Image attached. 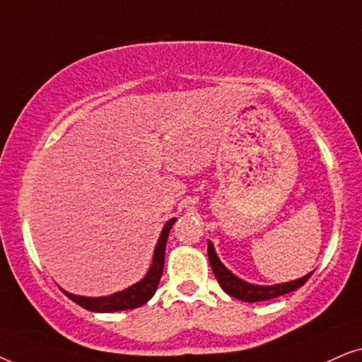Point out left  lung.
I'll return each instance as SVG.
<instances>
[{"instance_id":"left-lung-1","label":"left lung","mask_w":362,"mask_h":362,"mask_svg":"<svg viewBox=\"0 0 362 362\" xmlns=\"http://www.w3.org/2000/svg\"><path fill=\"white\" fill-rule=\"evenodd\" d=\"M207 254H209L212 272H214L216 279H217V281H219V285L222 286V290H224L227 295L234 296V298H237V300L249 301V303L272 300V298H276V296L290 293V291L303 286L306 281H308L310 276L313 275V272H311V274L301 276V279H298V280L288 281V284L272 285V286L252 285V284H247V281H244V280H240L239 276H235L230 270H227L226 267L222 265V262L219 260V257H217V254H216L212 242H209V245H207Z\"/></svg>"}]
</instances>
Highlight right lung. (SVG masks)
Segmentation results:
<instances>
[{
  "label": "right lung",
  "mask_w": 362,
  "mask_h": 362,
  "mask_svg": "<svg viewBox=\"0 0 362 362\" xmlns=\"http://www.w3.org/2000/svg\"><path fill=\"white\" fill-rule=\"evenodd\" d=\"M176 219L168 221L165 227H163L160 240H158L155 255H153V264L145 275V279L138 281L130 288L118 291L110 296H98V298H87V296H78L64 291L69 298L81 305L82 308L97 311V313H110V311H122V310H132L138 308V306L145 305L148 300L155 295L160 284V279L163 275V267H165V250H166V240L170 235V230Z\"/></svg>",
  "instance_id": "right-lung-1"
}]
</instances>
